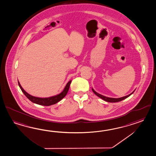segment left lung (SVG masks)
Wrapping results in <instances>:
<instances>
[{
    "label": "left lung",
    "mask_w": 156,
    "mask_h": 156,
    "mask_svg": "<svg viewBox=\"0 0 156 156\" xmlns=\"http://www.w3.org/2000/svg\"><path fill=\"white\" fill-rule=\"evenodd\" d=\"M92 90L94 92V94H95L96 96H97L98 97H100L101 99H102L103 100L105 101L106 102H120L121 101H122L123 100H124L125 98H128L129 97L130 95H132V94H133L135 90H134L133 92H132L131 94H129L127 96H125L124 97H120V98H110V97H106V96H104L103 95H101L100 94H98L97 92H96L95 90H94L93 88H92Z\"/></svg>",
    "instance_id": "obj_1"
}]
</instances>
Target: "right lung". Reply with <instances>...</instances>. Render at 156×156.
Instances as JSON below:
<instances>
[{
  "label": "right lung",
  "mask_w": 156,
  "mask_h": 156,
  "mask_svg": "<svg viewBox=\"0 0 156 156\" xmlns=\"http://www.w3.org/2000/svg\"><path fill=\"white\" fill-rule=\"evenodd\" d=\"M71 82H72V80H69L66 84V87L64 88V90H63L62 92L61 93L58 94H56L55 96H51V97L41 98V97H35V96H33L31 94H28L26 91H25L23 90L22 87L21 86L20 82L18 80V83L19 87H20L21 90L24 94V95L27 97L28 99L29 100L31 101L34 104H37V105H42V106H50V105L56 104L60 101L62 100V98L66 96V94L68 93L69 89L70 84L71 83Z\"/></svg>",
  "instance_id": "right-lung-1"
}]
</instances>
